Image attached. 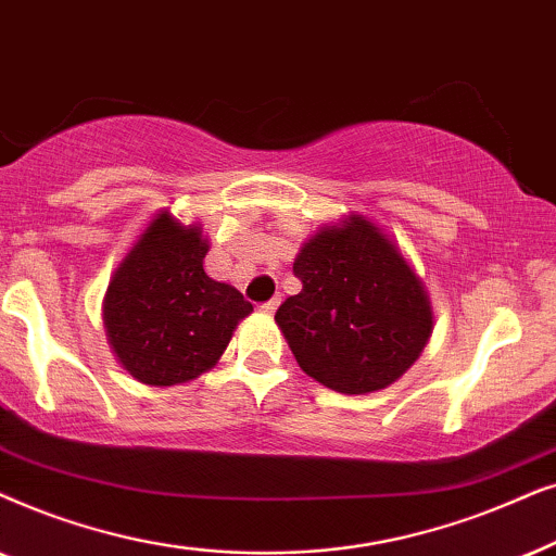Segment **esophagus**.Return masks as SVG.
<instances>
[{
    "label": "esophagus",
    "mask_w": 556,
    "mask_h": 556,
    "mask_svg": "<svg viewBox=\"0 0 556 556\" xmlns=\"http://www.w3.org/2000/svg\"><path fill=\"white\" fill-rule=\"evenodd\" d=\"M279 300H282V298H279V294H277V298H271L269 302H264L262 313H264V315H274V309L279 307Z\"/></svg>",
    "instance_id": "1"
}]
</instances>
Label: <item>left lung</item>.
I'll use <instances>...</instances> for the list:
<instances>
[{
    "mask_svg": "<svg viewBox=\"0 0 556 556\" xmlns=\"http://www.w3.org/2000/svg\"><path fill=\"white\" fill-rule=\"evenodd\" d=\"M302 292L277 320L302 371L340 394L394 383L432 332L425 285L402 251L364 216L325 226L294 258Z\"/></svg>",
    "mask_w": 556,
    "mask_h": 556,
    "instance_id": "obj_1",
    "label": "left lung"
}]
</instances>
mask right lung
Returning <instances> with one entry per match:
<instances>
[{
  "mask_svg": "<svg viewBox=\"0 0 556 556\" xmlns=\"http://www.w3.org/2000/svg\"><path fill=\"white\" fill-rule=\"evenodd\" d=\"M201 228L167 211L118 264L103 298V325L118 364L150 387H175L216 366L251 309L231 285L203 269Z\"/></svg>",
  "mask_w": 556,
  "mask_h": 556,
  "instance_id": "obj_1",
  "label": "right lung"
}]
</instances>
